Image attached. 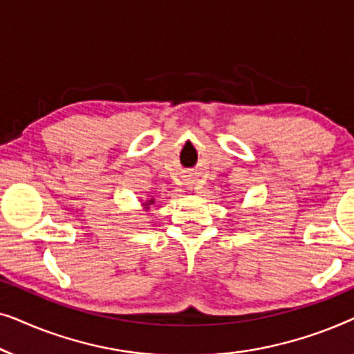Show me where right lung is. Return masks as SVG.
I'll list each match as a JSON object with an SVG mask.
<instances>
[{
	"instance_id": "1",
	"label": "right lung",
	"mask_w": 354,
	"mask_h": 354,
	"mask_svg": "<svg viewBox=\"0 0 354 354\" xmlns=\"http://www.w3.org/2000/svg\"><path fill=\"white\" fill-rule=\"evenodd\" d=\"M153 203H154V200H149V201H147V203H145V205H143V206H145V207H147V209H148V206H149V205H153Z\"/></svg>"
}]
</instances>
